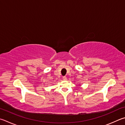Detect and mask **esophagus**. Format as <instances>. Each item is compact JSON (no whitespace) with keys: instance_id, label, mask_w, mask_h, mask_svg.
<instances>
[{"instance_id":"34e87169","label":"esophagus","mask_w":125,"mask_h":125,"mask_svg":"<svg viewBox=\"0 0 125 125\" xmlns=\"http://www.w3.org/2000/svg\"><path fill=\"white\" fill-rule=\"evenodd\" d=\"M63 80H67V77L65 76H64L63 77Z\"/></svg>"}]
</instances>
